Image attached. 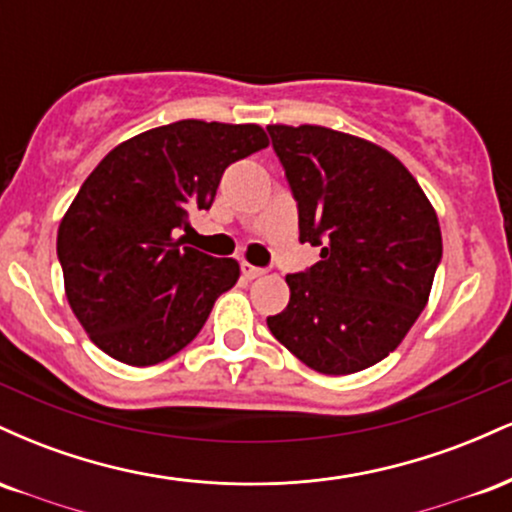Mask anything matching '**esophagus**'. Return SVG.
Instances as JSON below:
<instances>
[{
  "label": "esophagus",
  "mask_w": 512,
  "mask_h": 512,
  "mask_svg": "<svg viewBox=\"0 0 512 512\" xmlns=\"http://www.w3.org/2000/svg\"><path fill=\"white\" fill-rule=\"evenodd\" d=\"M240 272H243L245 279H257V276L264 274V269L262 267H255V264L243 262V264H240Z\"/></svg>",
  "instance_id": "esophagus-1"
}]
</instances>
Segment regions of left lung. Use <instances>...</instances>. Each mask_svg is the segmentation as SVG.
Segmentation results:
<instances>
[{
  "label": "left lung",
  "mask_w": 512,
  "mask_h": 512,
  "mask_svg": "<svg viewBox=\"0 0 512 512\" xmlns=\"http://www.w3.org/2000/svg\"><path fill=\"white\" fill-rule=\"evenodd\" d=\"M320 262L286 274L289 305L269 332L308 368L349 375L395 351L426 308L443 257L438 216L390 151L317 125H269Z\"/></svg>",
  "instance_id": "obj_1"
}]
</instances>
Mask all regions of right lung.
<instances>
[{
	"label": "right lung",
	"mask_w": 512,
	"mask_h": 512,
	"mask_svg": "<svg viewBox=\"0 0 512 512\" xmlns=\"http://www.w3.org/2000/svg\"><path fill=\"white\" fill-rule=\"evenodd\" d=\"M257 125L180 120L137 134L98 163L57 231L64 291L98 349L127 366L178 354L240 267L187 248L223 170L267 146Z\"/></svg>",
	"instance_id": "1"
}]
</instances>
